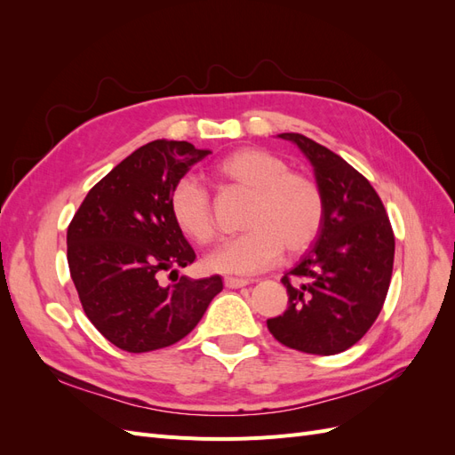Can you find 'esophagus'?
Returning a JSON list of instances; mask_svg holds the SVG:
<instances>
[{
  "label": "esophagus",
  "mask_w": 455,
  "mask_h": 455,
  "mask_svg": "<svg viewBox=\"0 0 455 455\" xmlns=\"http://www.w3.org/2000/svg\"><path fill=\"white\" fill-rule=\"evenodd\" d=\"M224 284H226L228 288H243V286H246V284H251V281H249V279H239V277H226V279H224Z\"/></svg>",
  "instance_id": "esophagus-1"
}]
</instances>
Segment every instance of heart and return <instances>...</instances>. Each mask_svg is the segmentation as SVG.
Masks as SVG:
<instances>
[{
	"mask_svg": "<svg viewBox=\"0 0 455 455\" xmlns=\"http://www.w3.org/2000/svg\"><path fill=\"white\" fill-rule=\"evenodd\" d=\"M222 182L251 191L241 235L212 251L204 266L220 273L249 275L271 267L286 251L299 254L319 237L324 222V196L313 178L294 172L264 148H241L214 163ZM174 224L188 239L206 244L214 239L211 196L196 176H182L169 197Z\"/></svg>",
	"mask_w": 455,
	"mask_h": 455,
	"instance_id": "obj_1",
	"label": "heart"
}]
</instances>
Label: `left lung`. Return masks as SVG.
I'll return each mask as SVG.
<instances>
[{
    "label": "left lung",
    "instance_id": "obj_1",
    "mask_svg": "<svg viewBox=\"0 0 455 455\" xmlns=\"http://www.w3.org/2000/svg\"><path fill=\"white\" fill-rule=\"evenodd\" d=\"M294 142L311 161L324 196V222L316 243L284 273L283 315L267 319L283 346L311 355L349 349L374 324L389 291L395 235L376 189L334 151L298 132Z\"/></svg>",
    "mask_w": 455,
    "mask_h": 455
}]
</instances>
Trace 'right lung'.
Wrapping results in <instances>:
<instances>
[{
	"label": "right lung",
	"mask_w": 455,
	"mask_h": 455,
	"mask_svg": "<svg viewBox=\"0 0 455 455\" xmlns=\"http://www.w3.org/2000/svg\"><path fill=\"white\" fill-rule=\"evenodd\" d=\"M189 142L154 140L92 186L68 226V266L89 321L116 347H169L197 326L222 291L220 275L178 277L196 252L169 209L172 186L209 156ZM171 270L175 283L158 279Z\"/></svg>",
	"instance_id": "right-lung-1"
}]
</instances>
